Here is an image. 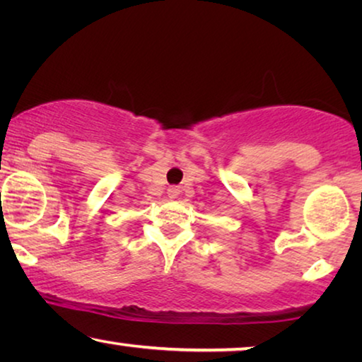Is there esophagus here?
I'll list each match as a JSON object with an SVG mask.
<instances>
[{"label": "esophagus", "mask_w": 362, "mask_h": 362, "mask_svg": "<svg viewBox=\"0 0 362 362\" xmlns=\"http://www.w3.org/2000/svg\"><path fill=\"white\" fill-rule=\"evenodd\" d=\"M167 195H169V198H170V199L179 198V195H180V188H179V187H175V185L169 187V188H167Z\"/></svg>", "instance_id": "1"}]
</instances>
